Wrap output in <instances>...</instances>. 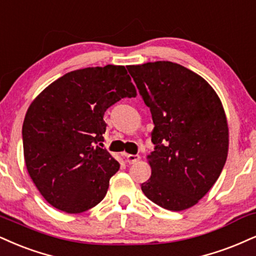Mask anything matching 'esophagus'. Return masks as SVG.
I'll list each match as a JSON object with an SVG mask.
<instances>
[{"label":"esophagus","instance_id":"34e87169","mask_svg":"<svg viewBox=\"0 0 256 256\" xmlns=\"http://www.w3.org/2000/svg\"><path fill=\"white\" fill-rule=\"evenodd\" d=\"M140 160V155H131V154H128L126 155V161H128V164H134Z\"/></svg>","mask_w":256,"mask_h":256}]
</instances>
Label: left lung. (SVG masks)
Here are the masks:
<instances>
[{"instance_id": "1", "label": "left lung", "mask_w": 256, "mask_h": 256, "mask_svg": "<svg viewBox=\"0 0 256 256\" xmlns=\"http://www.w3.org/2000/svg\"><path fill=\"white\" fill-rule=\"evenodd\" d=\"M155 128L148 199L170 211L196 205L226 164L229 128L220 98L198 74L168 60L128 66Z\"/></svg>"}]
</instances>
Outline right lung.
Returning a JSON list of instances; mask_svg holds the SVG:
<instances>
[{"label": "right lung", "mask_w": 256, "mask_h": 256, "mask_svg": "<svg viewBox=\"0 0 256 256\" xmlns=\"http://www.w3.org/2000/svg\"><path fill=\"white\" fill-rule=\"evenodd\" d=\"M136 95L125 66L110 64L68 72L33 100L22 125L24 163L48 204L81 214L104 198L120 164L101 148L104 114Z\"/></svg>", "instance_id": "obj_1"}]
</instances>
